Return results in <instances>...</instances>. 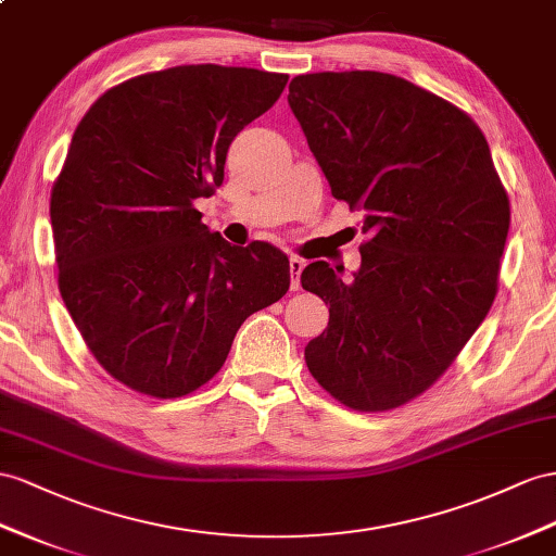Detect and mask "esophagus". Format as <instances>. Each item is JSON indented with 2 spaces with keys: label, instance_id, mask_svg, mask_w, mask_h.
<instances>
[{
  "label": "esophagus",
  "instance_id": "obj_1",
  "mask_svg": "<svg viewBox=\"0 0 556 556\" xmlns=\"http://www.w3.org/2000/svg\"><path fill=\"white\" fill-rule=\"evenodd\" d=\"M289 267H291V291H301V273L305 267V261L298 258V255H291Z\"/></svg>",
  "mask_w": 556,
  "mask_h": 556
}]
</instances>
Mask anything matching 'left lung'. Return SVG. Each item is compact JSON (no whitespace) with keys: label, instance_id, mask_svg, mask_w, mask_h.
<instances>
[{"label":"left lung","instance_id":"1","mask_svg":"<svg viewBox=\"0 0 556 556\" xmlns=\"http://www.w3.org/2000/svg\"><path fill=\"white\" fill-rule=\"evenodd\" d=\"M289 105L331 194L364 213L362 265L303 269L329 305L305 348L340 404L388 410L425 392L489 315L509 202L489 142L463 110L402 77H293Z\"/></svg>","mask_w":556,"mask_h":556}]
</instances>
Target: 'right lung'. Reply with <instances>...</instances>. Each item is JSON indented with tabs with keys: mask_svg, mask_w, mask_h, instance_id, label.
<instances>
[{
	"mask_svg": "<svg viewBox=\"0 0 556 556\" xmlns=\"http://www.w3.org/2000/svg\"><path fill=\"white\" fill-rule=\"evenodd\" d=\"M289 77L178 65L105 91L51 192L59 289L105 371L174 400L220 371L239 326L289 291L279 249L232 247L192 202L225 178L235 136Z\"/></svg>",
	"mask_w": 556,
	"mask_h": 556,
	"instance_id": "obj_1",
	"label": "right lung"
}]
</instances>
